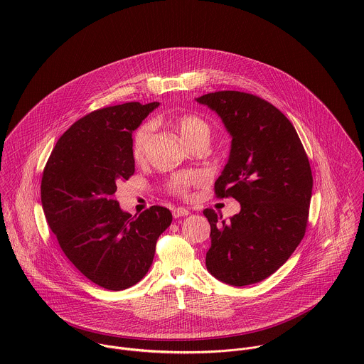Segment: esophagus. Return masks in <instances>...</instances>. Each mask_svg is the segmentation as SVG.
I'll return each mask as SVG.
<instances>
[{
	"instance_id": "1",
	"label": "esophagus",
	"mask_w": 364,
	"mask_h": 364,
	"mask_svg": "<svg viewBox=\"0 0 364 364\" xmlns=\"http://www.w3.org/2000/svg\"><path fill=\"white\" fill-rule=\"evenodd\" d=\"M173 217L175 218H179V217H186V215H189L191 214V211L188 210V208H176L173 210Z\"/></svg>"
}]
</instances>
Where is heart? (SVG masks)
Returning <instances> with one entry per match:
<instances>
[{
  "label": "heart",
  "mask_w": 364,
  "mask_h": 364,
  "mask_svg": "<svg viewBox=\"0 0 364 364\" xmlns=\"http://www.w3.org/2000/svg\"><path fill=\"white\" fill-rule=\"evenodd\" d=\"M173 127L178 130L181 139L186 146H191L200 140H210L211 127L208 122L196 114H179L173 119ZM151 134V124H141L132 137V156L136 162H143L147 153V144ZM200 182V175L198 173H182L171 179L168 189L178 196H186L189 189Z\"/></svg>",
  "instance_id": "obj_1"
}]
</instances>
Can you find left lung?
<instances>
[{"label": "left lung", "mask_w": 364, "mask_h": 364, "mask_svg": "<svg viewBox=\"0 0 364 364\" xmlns=\"http://www.w3.org/2000/svg\"><path fill=\"white\" fill-rule=\"evenodd\" d=\"M198 102L221 117L231 151L214 183L218 199L241 211L230 221L213 208L208 270L223 283L248 286L274 273L301 242L312 193L311 166L291 122L272 104L240 91H218Z\"/></svg>", "instance_id": "8db88e82"}]
</instances>
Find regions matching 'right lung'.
I'll return each instance as SVG.
<instances>
[{"mask_svg": "<svg viewBox=\"0 0 364 364\" xmlns=\"http://www.w3.org/2000/svg\"><path fill=\"white\" fill-rule=\"evenodd\" d=\"M158 105L127 102L85 114L58 139L43 169L42 206L60 248L107 290L146 276L156 240L172 221L166 208L132 217L114 199L117 185L134 173L132 133Z\"/></svg>", "mask_w": 364, "mask_h": 364, "instance_id": "right-lung-1", "label": "right lung"}]
</instances>
